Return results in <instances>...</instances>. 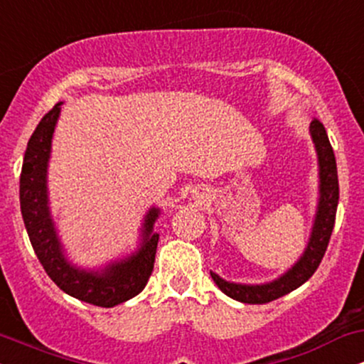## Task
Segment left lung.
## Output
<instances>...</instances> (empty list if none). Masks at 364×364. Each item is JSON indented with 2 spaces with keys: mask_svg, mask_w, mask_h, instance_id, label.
I'll return each instance as SVG.
<instances>
[{
  "mask_svg": "<svg viewBox=\"0 0 364 364\" xmlns=\"http://www.w3.org/2000/svg\"><path fill=\"white\" fill-rule=\"evenodd\" d=\"M311 139L315 141L316 152H318V164H320V202L318 212H316L315 225L310 237V243L306 246V252L301 257V260L296 263L287 274H284L281 279L263 284V286H241V284L225 282L219 275L210 272L212 279L217 284L224 294L236 301L248 303V304H265L281 298L287 292L294 291L308 279L315 274L318 269L321 258H323L327 246L332 236L333 224H336V212L337 203H339V178H337V164L333 149L330 145L327 132L320 119L313 118L310 124Z\"/></svg>",
  "mask_w": 364,
  "mask_h": 364,
  "instance_id": "1",
  "label": "left lung"
}]
</instances>
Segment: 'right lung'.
<instances>
[{
    "label": "right lung",
    "mask_w": 364,
    "mask_h": 364,
    "mask_svg": "<svg viewBox=\"0 0 364 364\" xmlns=\"http://www.w3.org/2000/svg\"><path fill=\"white\" fill-rule=\"evenodd\" d=\"M60 106L61 102L46 112L25 150L20 174V208L23 224L46 274L61 291L95 306L112 308L141 292L152 274L159 241V235H152V224L157 219L159 210L152 208L147 214L144 224V245L140 252L128 260L112 263L102 272H85L66 262L49 217L46 191V168Z\"/></svg>",
    "instance_id": "right-lung-1"
}]
</instances>
